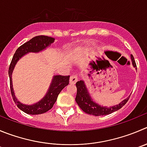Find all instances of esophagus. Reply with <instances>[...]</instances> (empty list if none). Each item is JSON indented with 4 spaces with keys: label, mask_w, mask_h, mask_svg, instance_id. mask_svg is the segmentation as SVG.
<instances>
[{
    "label": "esophagus",
    "mask_w": 147,
    "mask_h": 147,
    "mask_svg": "<svg viewBox=\"0 0 147 147\" xmlns=\"http://www.w3.org/2000/svg\"><path fill=\"white\" fill-rule=\"evenodd\" d=\"M78 81V76L76 75H72L70 77V83L75 84Z\"/></svg>",
    "instance_id": "1"
}]
</instances>
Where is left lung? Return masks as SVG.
Wrapping results in <instances>:
<instances>
[{
    "label": "left lung",
    "mask_w": 147,
    "mask_h": 147,
    "mask_svg": "<svg viewBox=\"0 0 147 147\" xmlns=\"http://www.w3.org/2000/svg\"><path fill=\"white\" fill-rule=\"evenodd\" d=\"M131 58L134 67H135L136 69H137L135 60H134V56L132 55H131ZM76 86L77 88V94H76V97L75 100H76L78 105L86 113L92 115H95V116L106 115H109L115 111H117L119 109H121L123 106L125 105L130 97V96L128 97L117 105L109 107H104V106L100 105L95 102H94L93 100L91 98L90 94L88 92L84 81L81 80L79 82H77L76 84Z\"/></svg>",
    "instance_id": "obj_1"
}]
</instances>
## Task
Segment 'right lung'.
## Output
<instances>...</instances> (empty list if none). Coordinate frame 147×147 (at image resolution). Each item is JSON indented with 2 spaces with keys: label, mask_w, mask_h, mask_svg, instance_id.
<instances>
[{
  "label": "right lung",
  "mask_w": 147,
  "mask_h": 147,
  "mask_svg": "<svg viewBox=\"0 0 147 147\" xmlns=\"http://www.w3.org/2000/svg\"><path fill=\"white\" fill-rule=\"evenodd\" d=\"M54 40L55 39L53 37L44 35L36 36L33 37L29 41L21 45L16 50L9 65L8 75H9L10 89H11L12 97L17 107L26 114L39 115L48 111L54 105L61 90L69 84L70 76H61V75L54 76L46 95L38 102L34 105H31L22 104L20 102L18 101L17 98L15 97L13 84H12L11 76L15 65L18 62L19 58H21L24 55L28 53H38V52L42 51L44 49H46V47H48L49 45H50L53 42Z\"/></svg>",
  "instance_id": "right-lung-1"
}]
</instances>
